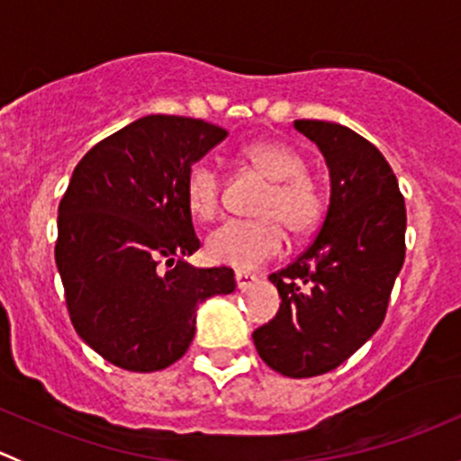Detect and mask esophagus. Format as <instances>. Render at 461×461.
<instances>
[{
    "label": "esophagus",
    "mask_w": 461,
    "mask_h": 461,
    "mask_svg": "<svg viewBox=\"0 0 461 461\" xmlns=\"http://www.w3.org/2000/svg\"><path fill=\"white\" fill-rule=\"evenodd\" d=\"M254 283H257V276H254V274L236 272V287H239V290H248V287L254 285Z\"/></svg>",
    "instance_id": "1"
}]
</instances>
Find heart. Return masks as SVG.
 <instances>
[{
	"label": "heart",
	"instance_id": "1",
	"mask_svg": "<svg viewBox=\"0 0 461 461\" xmlns=\"http://www.w3.org/2000/svg\"><path fill=\"white\" fill-rule=\"evenodd\" d=\"M240 158L269 180L257 204L258 218L227 221L207 236L204 254L212 263L239 272L257 269L283 249V227L290 234H310L325 212L323 194L305 176V160L296 149L283 142L260 140L245 144ZM189 212L201 221H212L221 207V178L209 162H196L185 178Z\"/></svg>",
	"mask_w": 461,
	"mask_h": 461
}]
</instances>
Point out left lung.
<instances>
[{"label":"left lung","instance_id":"obj_1","mask_svg":"<svg viewBox=\"0 0 461 461\" xmlns=\"http://www.w3.org/2000/svg\"><path fill=\"white\" fill-rule=\"evenodd\" d=\"M294 129L325 158L328 213L312 245L269 274L281 308L252 339L269 368L305 379L341 366L384 323L406 257V204L373 142L323 120H294Z\"/></svg>","mask_w":461,"mask_h":461}]
</instances>
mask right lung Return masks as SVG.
I'll use <instances>...</instances> for the list:
<instances>
[{
  "label": "right lung",
  "mask_w": 461,
  "mask_h": 461,
  "mask_svg": "<svg viewBox=\"0 0 461 461\" xmlns=\"http://www.w3.org/2000/svg\"><path fill=\"white\" fill-rule=\"evenodd\" d=\"M225 136L204 120L144 115L97 142L73 171L55 263L73 328L118 368L176 364L196 332L198 303L234 292L230 267L185 260L201 248L185 178Z\"/></svg>",
  "instance_id": "right-lung-1"
}]
</instances>
